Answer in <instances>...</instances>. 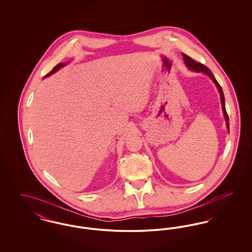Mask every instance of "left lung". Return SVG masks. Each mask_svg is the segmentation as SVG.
Instances as JSON below:
<instances>
[{
    "label": "left lung",
    "instance_id": "8db88e82",
    "mask_svg": "<svg viewBox=\"0 0 252 252\" xmlns=\"http://www.w3.org/2000/svg\"><path fill=\"white\" fill-rule=\"evenodd\" d=\"M182 56H183V60H184V62H185V64H186V66L189 68V69H191L192 71H195V72H203L206 73V74H208L210 77H211V79L215 82V84L216 85V87H217V89H218V91H219V93H220V97H221V104H222V109H223V112H224V116H225V119H226V122H227V127H228V131L229 132V122H228V113H227V110H226V107H225V99H224V94H223V91H222V88H221V86L219 85V83L216 81V77L214 76V74L211 72V71L203 65L202 63H199V62H197V61H195L194 60H192V58H190V57H188L187 55H185V54H182Z\"/></svg>",
    "mask_w": 252,
    "mask_h": 252
}]
</instances>
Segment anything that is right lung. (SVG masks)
Masks as SVG:
<instances>
[{
  "instance_id": "add662e5",
  "label": "right lung",
  "mask_w": 252,
  "mask_h": 252,
  "mask_svg": "<svg viewBox=\"0 0 252 252\" xmlns=\"http://www.w3.org/2000/svg\"><path fill=\"white\" fill-rule=\"evenodd\" d=\"M65 65H66V63H60V64H58V65H57V66H56V67H55V68H54V69H53V70H52V71H51V72H48V73H47V74H46V75H45V76H49V75H51V74H53V73H55V72H57V71H58V70H60V68H61V67H63V66H65Z\"/></svg>"
}]
</instances>
